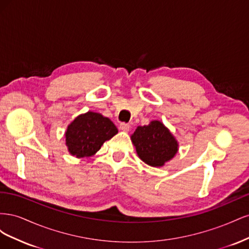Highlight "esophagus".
Instances as JSON below:
<instances>
[{
  "instance_id": "obj_1",
  "label": "esophagus",
  "mask_w": 249,
  "mask_h": 249,
  "mask_svg": "<svg viewBox=\"0 0 249 249\" xmlns=\"http://www.w3.org/2000/svg\"><path fill=\"white\" fill-rule=\"evenodd\" d=\"M119 129H120V130H123V131H124V132H127V131L130 130V124H124V123L120 124V125H119Z\"/></svg>"
}]
</instances>
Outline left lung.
Returning <instances> with one entry per match:
<instances>
[{
    "mask_svg": "<svg viewBox=\"0 0 249 249\" xmlns=\"http://www.w3.org/2000/svg\"><path fill=\"white\" fill-rule=\"evenodd\" d=\"M140 159L153 167H161L176 156L178 144L170 131L159 120L138 126L131 136Z\"/></svg>",
    "mask_w": 249,
    "mask_h": 249,
    "instance_id": "left-lung-1",
    "label": "left lung"
}]
</instances>
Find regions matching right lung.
<instances>
[{"label":"right lung","mask_w":249,"mask_h":249,"mask_svg":"<svg viewBox=\"0 0 249 249\" xmlns=\"http://www.w3.org/2000/svg\"><path fill=\"white\" fill-rule=\"evenodd\" d=\"M117 133V127L108 117L89 111L74 118L67 126L66 146L70 154L77 158L90 157Z\"/></svg>","instance_id":"right-lung-1"}]
</instances>
